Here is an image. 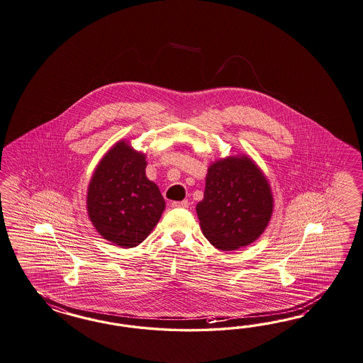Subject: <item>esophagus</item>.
Instances as JSON below:
<instances>
[{
    "label": "esophagus",
    "instance_id": "34e87169",
    "mask_svg": "<svg viewBox=\"0 0 363 363\" xmlns=\"http://www.w3.org/2000/svg\"><path fill=\"white\" fill-rule=\"evenodd\" d=\"M189 201H179V202H172V207H182V208H186L189 207Z\"/></svg>",
    "mask_w": 363,
    "mask_h": 363
}]
</instances>
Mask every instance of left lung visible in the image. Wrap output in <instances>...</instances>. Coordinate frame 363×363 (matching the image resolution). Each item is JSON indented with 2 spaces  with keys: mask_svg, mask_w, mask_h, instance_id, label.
<instances>
[{
  "mask_svg": "<svg viewBox=\"0 0 363 363\" xmlns=\"http://www.w3.org/2000/svg\"><path fill=\"white\" fill-rule=\"evenodd\" d=\"M274 208L269 185L247 157H228L208 167L203 199L196 214L207 240L233 251L255 242Z\"/></svg>",
  "mask_w": 363,
  "mask_h": 363,
  "instance_id": "obj_1",
  "label": "left lung"
}]
</instances>
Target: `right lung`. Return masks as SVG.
<instances>
[{
	"label": "right lung",
	"mask_w": 363,
	"mask_h": 363,
	"mask_svg": "<svg viewBox=\"0 0 363 363\" xmlns=\"http://www.w3.org/2000/svg\"><path fill=\"white\" fill-rule=\"evenodd\" d=\"M145 156L118 143L100 161L89 182L87 208L99 234L123 248L145 240L165 208L145 176Z\"/></svg>",
	"instance_id": "right-lung-1"
}]
</instances>
